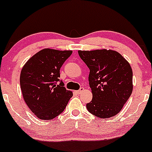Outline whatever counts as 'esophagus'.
<instances>
[{"mask_svg":"<svg viewBox=\"0 0 152 152\" xmlns=\"http://www.w3.org/2000/svg\"><path fill=\"white\" fill-rule=\"evenodd\" d=\"M83 91H84V88H80L78 91H77V94H81Z\"/></svg>","mask_w":152,"mask_h":152,"instance_id":"esophagus-1","label":"esophagus"}]
</instances>
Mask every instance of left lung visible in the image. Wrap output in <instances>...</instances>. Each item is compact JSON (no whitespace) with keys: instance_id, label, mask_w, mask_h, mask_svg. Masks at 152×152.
Masks as SVG:
<instances>
[{"instance_id":"obj_1","label":"left lung","mask_w":152,"mask_h":152,"mask_svg":"<svg viewBox=\"0 0 152 152\" xmlns=\"http://www.w3.org/2000/svg\"><path fill=\"white\" fill-rule=\"evenodd\" d=\"M90 69L89 86L93 97L86 104L91 113L101 118L121 111L132 92V70L127 61L113 50L78 51Z\"/></svg>"}]
</instances>
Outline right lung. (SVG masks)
I'll use <instances>...</instances> for the list:
<instances>
[{
    "label": "right lung",
    "mask_w": 152,
    "mask_h": 152,
    "mask_svg": "<svg viewBox=\"0 0 152 152\" xmlns=\"http://www.w3.org/2000/svg\"><path fill=\"white\" fill-rule=\"evenodd\" d=\"M71 50L44 49L31 58L20 74V88L25 102L37 118L51 120L66 107L72 92L59 80L60 69Z\"/></svg>",
    "instance_id": "right-lung-1"
}]
</instances>
